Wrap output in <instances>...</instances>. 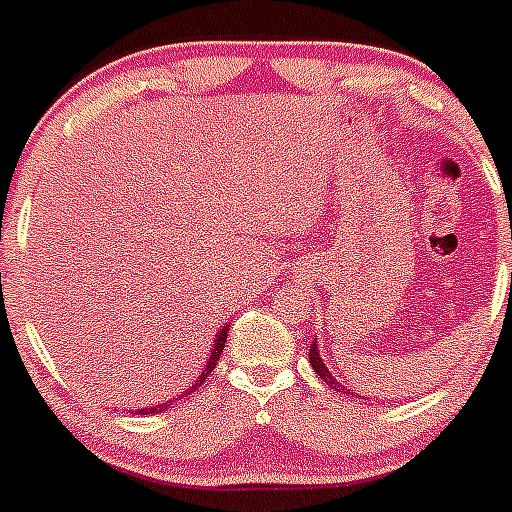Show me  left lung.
Listing matches in <instances>:
<instances>
[{"label": "left lung", "mask_w": 512, "mask_h": 512, "mask_svg": "<svg viewBox=\"0 0 512 512\" xmlns=\"http://www.w3.org/2000/svg\"><path fill=\"white\" fill-rule=\"evenodd\" d=\"M309 363H312L314 373L320 375V378H325L327 386L335 388V391L350 393V388H345V386H342V383H337V378L330 373V368H327V365H325V360L320 358V348H317V337H314V340H312V348H309ZM350 396H353V393H350Z\"/></svg>", "instance_id": "left-lung-1"}]
</instances>
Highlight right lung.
I'll list each match as a JSON object with an SVG mask.
<instances>
[{
  "label": "right lung",
  "mask_w": 512,
  "mask_h": 512,
  "mask_svg": "<svg viewBox=\"0 0 512 512\" xmlns=\"http://www.w3.org/2000/svg\"><path fill=\"white\" fill-rule=\"evenodd\" d=\"M228 330H231V325H225L223 330H220L218 335H215V345H213V350H210L208 365H205V370H203V373H200V378H198V381L192 383V386L187 388V391H182L180 396H177V398H170V401H167V403H157V406H147V409H139V414H164V411H167V409H172V406H175V403L180 401V398L190 396V393L195 391V388H198V386H203V381H205V378H208L210 373H213L215 363H218L220 353H223V348H225V337H228Z\"/></svg>",
  "instance_id": "1"
}]
</instances>
